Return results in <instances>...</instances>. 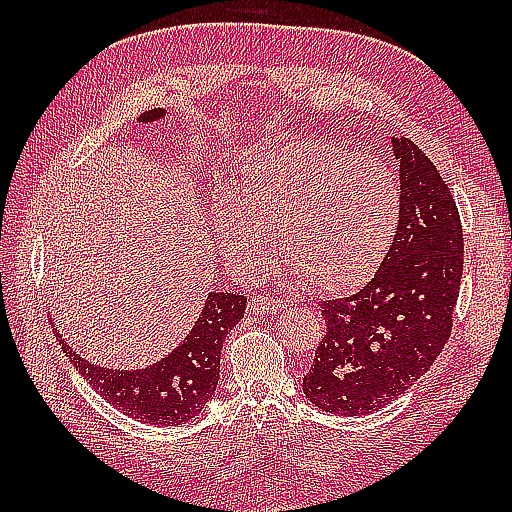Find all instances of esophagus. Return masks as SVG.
I'll list each match as a JSON object with an SVG mask.
<instances>
[{"label":"esophagus","instance_id":"1","mask_svg":"<svg viewBox=\"0 0 512 512\" xmlns=\"http://www.w3.org/2000/svg\"><path fill=\"white\" fill-rule=\"evenodd\" d=\"M281 310H286V303L275 299V297L257 295V297L248 301V312L250 314H268V312H281Z\"/></svg>","mask_w":512,"mask_h":512}]
</instances>
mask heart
<instances>
[{"instance_id":"heart-1","label":"heart","mask_w":512,"mask_h":512,"mask_svg":"<svg viewBox=\"0 0 512 512\" xmlns=\"http://www.w3.org/2000/svg\"><path fill=\"white\" fill-rule=\"evenodd\" d=\"M233 202L215 204L231 264L253 270L270 235L292 273L328 295L361 286L383 262L400 215L394 171L325 140L257 149L239 167Z\"/></svg>"}]
</instances>
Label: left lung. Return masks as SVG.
<instances>
[{"instance_id": "obj_1", "label": "left lung", "mask_w": 512, "mask_h": 512, "mask_svg": "<svg viewBox=\"0 0 512 512\" xmlns=\"http://www.w3.org/2000/svg\"><path fill=\"white\" fill-rule=\"evenodd\" d=\"M391 145L400 160L394 242L356 295L321 303L325 334L303 376V394L325 413L383 409L427 372L453 328L464 264L458 206L416 143Z\"/></svg>"}]
</instances>
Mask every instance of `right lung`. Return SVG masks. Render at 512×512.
<instances>
[{
	"label": "right lung",
	"mask_w": 512,
	"mask_h": 512,
	"mask_svg": "<svg viewBox=\"0 0 512 512\" xmlns=\"http://www.w3.org/2000/svg\"><path fill=\"white\" fill-rule=\"evenodd\" d=\"M165 110H149L140 121L151 123ZM246 297L231 292H211L200 319L195 321L176 350L145 369H110L92 365L65 345L63 352L90 387L125 416L151 427H176L193 420L215 394L220 380V354L224 339L239 319H244Z\"/></svg>",
	"instance_id": "obj_1"
}]
</instances>
